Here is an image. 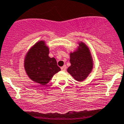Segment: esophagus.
Segmentation results:
<instances>
[{"label":"esophagus","instance_id":"34e87169","mask_svg":"<svg viewBox=\"0 0 124 124\" xmlns=\"http://www.w3.org/2000/svg\"><path fill=\"white\" fill-rule=\"evenodd\" d=\"M61 69L62 71H65L66 69V66L64 65V66H62L61 68Z\"/></svg>","mask_w":124,"mask_h":124}]
</instances>
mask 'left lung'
Here are the masks:
<instances>
[{
    "instance_id": "obj_1",
    "label": "left lung",
    "mask_w": 124,
    "mask_h": 124,
    "mask_svg": "<svg viewBox=\"0 0 124 124\" xmlns=\"http://www.w3.org/2000/svg\"><path fill=\"white\" fill-rule=\"evenodd\" d=\"M78 49L70 54V66L67 70L75 80H85L93 68V61L89 49L85 44L78 43Z\"/></svg>"
}]
</instances>
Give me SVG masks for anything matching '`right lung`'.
<instances>
[{
  "label": "right lung",
  "mask_w": 124,
  "mask_h": 124,
  "mask_svg": "<svg viewBox=\"0 0 124 124\" xmlns=\"http://www.w3.org/2000/svg\"><path fill=\"white\" fill-rule=\"evenodd\" d=\"M49 49L44 41H39L26 54L24 68L31 80L42 85L49 83L54 75L61 70L55 58L49 56Z\"/></svg>",
  "instance_id": "right-lung-1"
}]
</instances>
